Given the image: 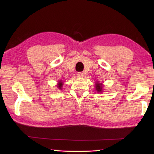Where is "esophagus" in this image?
<instances>
[{"label": "esophagus", "instance_id": "1", "mask_svg": "<svg viewBox=\"0 0 154 154\" xmlns=\"http://www.w3.org/2000/svg\"><path fill=\"white\" fill-rule=\"evenodd\" d=\"M77 75H78V77H82L84 76V73H83V72H79V73H77Z\"/></svg>", "mask_w": 154, "mask_h": 154}]
</instances>
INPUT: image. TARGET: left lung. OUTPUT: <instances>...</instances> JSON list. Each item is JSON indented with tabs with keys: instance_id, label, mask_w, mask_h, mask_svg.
<instances>
[{
	"instance_id": "obj_1",
	"label": "left lung",
	"mask_w": 154,
	"mask_h": 154,
	"mask_svg": "<svg viewBox=\"0 0 154 154\" xmlns=\"http://www.w3.org/2000/svg\"><path fill=\"white\" fill-rule=\"evenodd\" d=\"M102 89H103V87L101 85V83H97L96 85V90L99 92H102Z\"/></svg>"
}]
</instances>
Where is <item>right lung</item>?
I'll return each mask as SVG.
<instances>
[{
    "label": "right lung",
    "instance_id": "add662e5",
    "mask_svg": "<svg viewBox=\"0 0 154 154\" xmlns=\"http://www.w3.org/2000/svg\"><path fill=\"white\" fill-rule=\"evenodd\" d=\"M62 85H63V84H62V83L61 82H60V83H59L58 84V87L59 88H60V89H61V87H62Z\"/></svg>",
    "mask_w": 154,
    "mask_h": 154
}]
</instances>
